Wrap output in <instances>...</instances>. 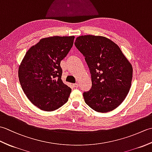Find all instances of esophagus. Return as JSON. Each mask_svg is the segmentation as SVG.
<instances>
[{
	"instance_id": "1",
	"label": "esophagus",
	"mask_w": 152,
	"mask_h": 152,
	"mask_svg": "<svg viewBox=\"0 0 152 152\" xmlns=\"http://www.w3.org/2000/svg\"><path fill=\"white\" fill-rule=\"evenodd\" d=\"M72 86H73V87L74 88H78V86H79V84L78 83H73L72 84Z\"/></svg>"
}]
</instances>
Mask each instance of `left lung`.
<instances>
[{"label":"left lung","mask_w":152,"mask_h":152,"mask_svg":"<svg viewBox=\"0 0 152 152\" xmlns=\"http://www.w3.org/2000/svg\"><path fill=\"white\" fill-rule=\"evenodd\" d=\"M85 57L92 86L83 92L86 103L98 112L112 111L120 105L131 86L133 67L120 48L107 38L84 35L75 42Z\"/></svg>","instance_id":"1"}]
</instances>
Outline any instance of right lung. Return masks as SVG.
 Returning a JSON list of instances; mask_svg holds the SVG:
<instances>
[{
    "label": "right lung",
    "mask_w": 152,
    "mask_h": 152,
    "mask_svg": "<svg viewBox=\"0 0 152 152\" xmlns=\"http://www.w3.org/2000/svg\"><path fill=\"white\" fill-rule=\"evenodd\" d=\"M74 39V36L42 38L27 51L19 67L23 91L40 110H56L68 101L71 89L61 80L60 63L72 47Z\"/></svg>",
    "instance_id": "obj_1"
}]
</instances>
